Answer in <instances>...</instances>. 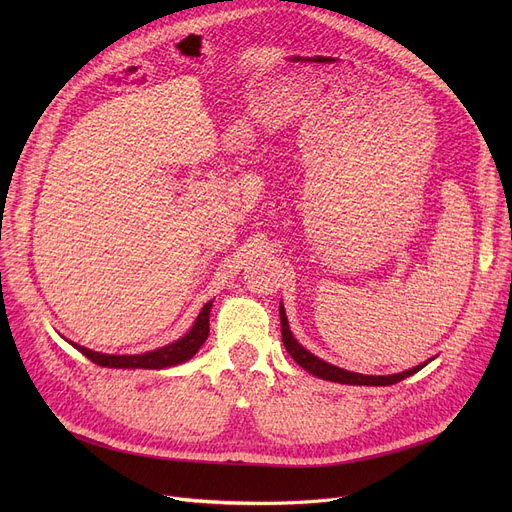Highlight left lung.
I'll return each instance as SVG.
<instances>
[{
  "mask_svg": "<svg viewBox=\"0 0 512 512\" xmlns=\"http://www.w3.org/2000/svg\"><path fill=\"white\" fill-rule=\"evenodd\" d=\"M280 319H282V342L286 346L288 355L297 361L305 371L313 373L315 378L321 380H328V382H336V384H348V386H392L400 380L409 378V375L417 373L419 369H423L429 361L419 363L417 367H411L407 371H400V373H392V375H363V373H355V371H348L342 367H336L332 363H326L324 359L315 357L313 353H309L307 348L292 336L290 326H288V317H286V309L280 301Z\"/></svg>",
  "mask_w": 512,
  "mask_h": 512,
  "instance_id": "left-lung-1",
  "label": "left lung"
}]
</instances>
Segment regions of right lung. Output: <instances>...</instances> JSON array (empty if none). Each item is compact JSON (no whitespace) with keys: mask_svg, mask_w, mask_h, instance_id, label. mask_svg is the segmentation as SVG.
<instances>
[{"mask_svg":"<svg viewBox=\"0 0 512 512\" xmlns=\"http://www.w3.org/2000/svg\"><path fill=\"white\" fill-rule=\"evenodd\" d=\"M213 301L205 303L201 313L197 315L193 328L188 330L182 338L155 348V351H147L141 355H107V353H97L91 351L87 346H80L76 342H70L76 351L83 353L87 359L101 367H110V369H166L174 365H182L188 359H193L197 355L199 348L209 336V313H211Z\"/></svg>","mask_w":512,"mask_h":512,"instance_id":"right-lung-1","label":"right lung"}]
</instances>
